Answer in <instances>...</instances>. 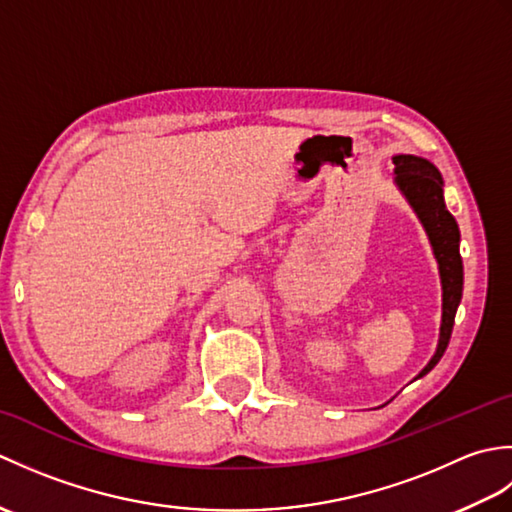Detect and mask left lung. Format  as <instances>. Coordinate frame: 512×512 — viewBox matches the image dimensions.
I'll return each mask as SVG.
<instances>
[{"label":"left lung","mask_w":512,"mask_h":512,"mask_svg":"<svg viewBox=\"0 0 512 512\" xmlns=\"http://www.w3.org/2000/svg\"><path fill=\"white\" fill-rule=\"evenodd\" d=\"M394 160V182L411 204L413 213L418 215L420 224L429 235V242L436 255L438 270H440V284H442V323H440V339L436 354H433L427 367L422 369L418 378L429 374L433 367L438 365L444 350H447L455 312H458L460 299H462V284H464V270H462V257H460V228L455 217L447 211L444 204V182L438 167L429 162L427 158L400 154L391 158Z\"/></svg>","instance_id":"1"}]
</instances>
